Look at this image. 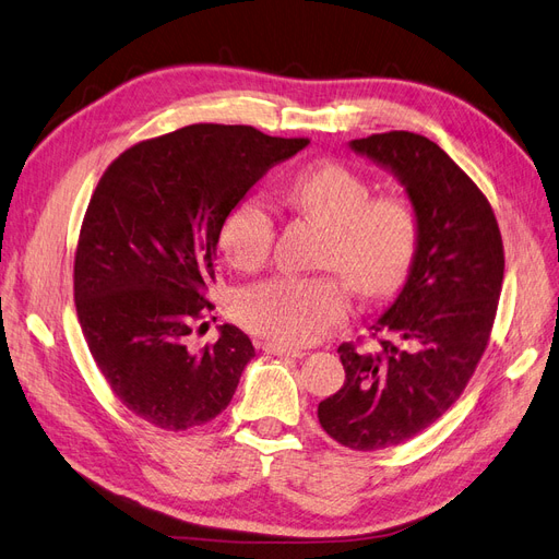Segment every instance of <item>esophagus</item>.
<instances>
[{"label": "esophagus", "instance_id": "esophagus-1", "mask_svg": "<svg viewBox=\"0 0 559 559\" xmlns=\"http://www.w3.org/2000/svg\"><path fill=\"white\" fill-rule=\"evenodd\" d=\"M264 353L266 355H278V357H295V359L306 355L299 348H287V346H281V344H264Z\"/></svg>", "mask_w": 559, "mask_h": 559}]
</instances>
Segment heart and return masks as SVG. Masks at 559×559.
I'll return each instance as SVG.
<instances>
[{"instance_id":"b5f03b06","label":"heart","mask_w":559,"mask_h":559,"mask_svg":"<svg viewBox=\"0 0 559 559\" xmlns=\"http://www.w3.org/2000/svg\"><path fill=\"white\" fill-rule=\"evenodd\" d=\"M285 197L328 229L320 264L341 272L325 276L283 274L243 287L234 313L248 330L283 346H306L338 325L350 311V287L383 297L404 283L418 248V218L404 194L371 197L365 176L320 162L285 186ZM274 218L262 197H246L225 215L221 253L241 272H255L272 253Z\"/></svg>"}]
</instances>
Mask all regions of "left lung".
Returning a JSON list of instances; mask_svg holds the SVG:
<instances>
[{
    "instance_id": "left-lung-1",
    "label": "left lung",
    "mask_w": 559,
    "mask_h": 559,
    "mask_svg": "<svg viewBox=\"0 0 559 559\" xmlns=\"http://www.w3.org/2000/svg\"><path fill=\"white\" fill-rule=\"evenodd\" d=\"M348 146L397 178L418 218L406 283L369 322L381 353L341 344L346 383L318 406L341 445L381 450L420 435L469 383L497 313L503 246L485 194L435 141L385 132Z\"/></svg>"
}]
</instances>
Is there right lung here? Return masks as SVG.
I'll return each mask as SVG.
<instances>
[{"instance_id": "obj_1", "label": "right lung", "mask_w": 559, "mask_h": 559, "mask_svg": "<svg viewBox=\"0 0 559 559\" xmlns=\"http://www.w3.org/2000/svg\"><path fill=\"white\" fill-rule=\"evenodd\" d=\"M306 146L246 124H188L136 143L99 178L74 262L76 313L106 383L139 418L178 431L231 402L255 357L250 338L221 325L192 353L188 334L211 309L225 215Z\"/></svg>"}]
</instances>
